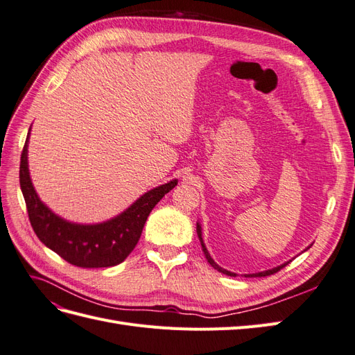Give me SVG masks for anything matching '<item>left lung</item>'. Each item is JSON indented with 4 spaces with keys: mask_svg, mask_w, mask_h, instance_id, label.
<instances>
[{
    "mask_svg": "<svg viewBox=\"0 0 355 355\" xmlns=\"http://www.w3.org/2000/svg\"><path fill=\"white\" fill-rule=\"evenodd\" d=\"M197 234H198V239H200V243H201V249H202V252H204V256H206V259H207V262L214 268V270H218L219 272H222V274H225V275H230V277H237V274L235 272H231V271H228V270H225V268H222V266H219L216 262L213 261V257L210 256V253H209V250H207V247H206V244H204V241H202V232H201V225H200V222H197ZM313 245V244H311ZM309 245V247H311ZM309 247H306V249H309ZM305 249V250H306ZM292 261H287V262H284V263H282V265H278V266H274L272 270H266V271H261V272H254V274H244V277H247V278H250V277H266V275H271V274H275L277 271H280L282 268H284L287 263H290Z\"/></svg>",
    "mask_w": 355,
    "mask_h": 355,
    "instance_id": "obj_1",
    "label": "left lung"
}]
</instances>
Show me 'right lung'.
Segmentation results:
<instances>
[{
    "label": "right lung",
    "instance_id": "add662e5",
    "mask_svg": "<svg viewBox=\"0 0 355 355\" xmlns=\"http://www.w3.org/2000/svg\"><path fill=\"white\" fill-rule=\"evenodd\" d=\"M20 157V189L26 202L29 220L37 237L50 250L67 262L81 268H108L121 263L136 247L149 213L168 191L178 185V179L153 188L139 197L115 218L99 223H77L60 218L41 201L32 185L28 166V142Z\"/></svg>",
    "mask_w": 355,
    "mask_h": 355
}]
</instances>
